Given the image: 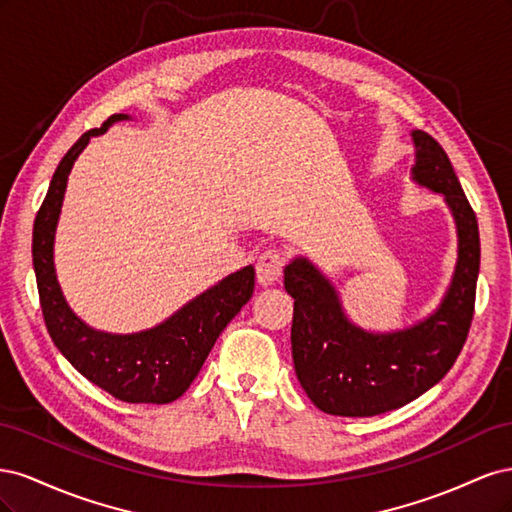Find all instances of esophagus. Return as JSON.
<instances>
[{"label": "esophagus", "mask_w": 512, "mask_h": 512, "mask_svg": "<svg viewBox=\"0 0 512 512\" xmlns=\"http://www.w3.org/2000/svg\"><path fill=\"white\" fill-rule=\"evenodd\" d=\"M286 256L282 250H267L256 262V277L262 286H271L282 277Z\"/></svg>", "instance_id": "esophagus-1"}]
</instances>
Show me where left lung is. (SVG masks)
<instances>
[{"label": "left lung", "mask_w": 512, "mask_h": 512, "mask_svg": "<svg viewBox=\"0 0 512 512\" xmlns=\"http://www.w3.org/2000/svg\"><path fill=\"white\" fill-rule=\"evenodd\" d=\"M412 179L444 196L457 226V267L442 303L404 331L371 333L344 314L335 286L307 258L284 269L294 299L292 361L314 406L333 416H376L410 404L438 384L466 344L480 265L478 222L436 138L412 132Z\"/></svg>", "instance_id": "8db88e82"}]
</instances>
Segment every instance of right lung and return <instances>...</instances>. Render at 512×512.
<instances>
[{"label":"right lung","instance_id":"1","mask_svg":"<svg viewBox=\"0 0 512 512\" xmlns=\"http://www.w3.org/2000/svg\"><path fill=\"white\" fill-rule=\"evenodd\" d=\"M121 119L128 115H113L102 128L85 132L59 162L34 222V271L46 329L79 374L128 404H170L190 389L215 339L250 301L256 273L252 265L230 273L158 327L132 335L96 331L72 312L61 294L53 262L55 228L68 175L89 138Z\"/></svg>","mask_w":512,"mask_h":512}]
</instances>
